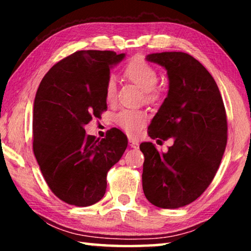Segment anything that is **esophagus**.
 I'll return each mask as SVG.
<instances>
[{"instance_id":"34e87169","label":"esophagus","mask_w":251,"mask_h":251,"mask_svg":"<svg viewBox=\"0 0 251 251\" xmlns=\"http://www.w3.org/2000/svg\"><path fill=\"white\" fill-rule=\"evenodd\" d=\"M128 143H129V146L131 148H138V142L135 141L133 138H129L128 139Z\"/></svg>"}]
</instances>
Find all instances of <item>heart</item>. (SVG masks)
Masks as SVG:
<instances>
[{
  "instance_id": "1",
  "label": "heart",
  "mask_w": 251,
  "mask_h": 251,
  "mask_svg": "<svg viewBox=\"0 0 251 251\" xmlns=\"http://www.w3.org/2000/svg\"><path fill=\"white\" fill-rule=\"evenodd\" d=\"M124 76L141 88L144 100L147 104H156L160 100L161 91L157 87L158 73L156 69L143 57H134L127 63ZM117 91L114 78H109L105 87V100L108 104L116 100ZM116 124L130 136H137L147 122V114L141 109H124L115 117Z\"/></svg>"
}]
</instances>
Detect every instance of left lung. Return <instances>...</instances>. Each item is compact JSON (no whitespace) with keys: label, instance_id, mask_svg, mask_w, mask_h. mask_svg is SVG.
<instances>
[{"label":"left lung","instance_id":"obj_1","mask_svg":"<svg viewBox=\"0 0 251 251\" xmlns=\"http://www.w3.org/2000/svg\"><path fill=\"white\" fill-rule=\"evenodd\" d=\"M146 59L163 66L169 79L148 135L174 144L167 152L141 144L143 190L152 205L174 209L196 201L214 179L227 144L226 110L214 77L192 55L163 52Z\"/></svg>","mask_w":251,"mask_h":251}]
</instances>
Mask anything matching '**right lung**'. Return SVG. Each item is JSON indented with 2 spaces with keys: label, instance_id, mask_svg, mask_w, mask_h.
Instances as JSON below:
<instances>
[{
  "label": "right lung",
  "instance_id": "add662e5",
  "mask_svg": "<svg viewBox=\"0 0 251 251\" xmlns=\"http://www.w3.org/2000/svg\"><path fill=\"white\" fill-rule=\"evenodd\" d=\"M125 54L77 50L42 79L33 107V151L55 196L69 205H94L106 192V176L124 154L127 137L112 128L105 138L86 135L85 125L107 108L110 69Z\"/></svg>",
  "mask_w": 251,
  "mask_h": 251
}]
</instances>
